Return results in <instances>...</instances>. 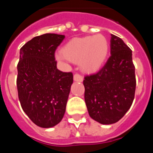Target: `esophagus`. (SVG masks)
Wrapping results in <instances>:
<instances>
[{"label":"esophagus","mask_w":153,"mask_h":153,"mask_svg":"<svg viewBox=\"0 0 153 153\" xmlns=\"http://www.w3.org/2000/svg\"><path fill=\"white\" fill-rule=\"evenodd\" d=\"M74 81H76V82H82V81L83 80V76H82L81 75H79V74H74Z\"/></svg>","instance_id":"esophagus-1"}]
</instances>
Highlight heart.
Listing matches in <instances>:
<instances>
[{
    "label": "heart",
    "instance_id": "b5f03b06",
    "mask_svg": "<svg viewBox=\"0 0 153 153\" xmlns=\"http://www.w3.org/2000/svg\"><path fill=\"white\" fill-rule=\"evenodd\" d=\"M109 49L107 38L100 33L76 37L63 47L62 55H59L58 58L79 63L83 71L93 73L102 67L107 57Z\"/></svg>",
    "mask_w": 153,
    "mask_h": 153
}]
</instances>
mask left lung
Segmentation results:
<instances>
[{
    "instance_id": "left-lung-1",
    "label": "left lung",
    "mask_w": 153,
    "mask_h": 153,
    "mask_svg": "<svg viewBox=\"0 0 153 153\" xmlns=\"http://www.w3.org/2000/svg\"><path fill=\"white\" fill-rule=\"evenodd\" d=\"M110 53L97 74L83 80L84 98L90 117L101 124L118 122L132 106L136 91L132 51L123 40L111 34Z\"/></svg>"
}]
</instances>
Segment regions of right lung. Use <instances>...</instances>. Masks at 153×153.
Segmentation results:
<instances>
[{"label": "right lung", "instance_id": "1", "mask_svg": "<svg viewBox=\"0 0 153 153\" xmlns=\"http://www.w3.org/2000/svg\"><path fill=\"white\" fill-rule=\"evenodd\" d=\"M64 38V35L45 33L33 37L20 50L19 100L31 121L42 128L61 121L74 81L72 73L56 68L55 51Z\"/></svg>", "mask_w": 153, "mask_h": 153}]
</instances>
